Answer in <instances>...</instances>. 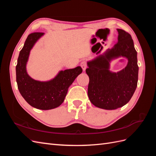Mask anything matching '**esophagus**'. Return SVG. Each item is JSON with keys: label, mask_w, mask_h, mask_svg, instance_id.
Masks as SVG:
<instances>
[{"label": "esophagus", "mask_w": 156, "mask_h": 156, "mask_svg": "<svg viewBox=\"0 0 156 156\" xmlns=\"http://www.w3.org/2000/svg\"><path fill=\"white\" fill-rule=\"evenodd\" d=\"M81 66L83 69V71H85V69H87V62H85V61H83V62H81Z\"/></svg>", "instance_id": "obj_1"}]
</instances>
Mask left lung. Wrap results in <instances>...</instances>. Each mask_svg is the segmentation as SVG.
<instances>
[{"instance_id":"1","label":"left lung","mask_w":156,"mask_h":156,"mask_svg":"<svg viewBox=\"0 0 156 156\" xmlns=\"http://www.w3.org/2000/svg\"><path fill=\"white\" fill-rule=\"evenodd\" d=\"M118 43L104 53L88 61L86 73L89 77L88 96L94 105L106 110H114L129 102L138 81L137 53L129 33L117 29ZM119 57L129 62L118 73L109 70L110 62Z\"/></svg>"}]
</instances>
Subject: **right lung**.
<instances>
[{
    "label": "right lung",
    "mask_w": 156,
    "mask_h": 156,
    "mask_svg": "<svg viewBox=\"0 0 156 156\" xmlns=\"http://www.w3.org/2000/svg\"><path fill=\"white\" fill-rule=\"evenodd\" d=\"M43 32H34L28 36L17 59L16 81L20 94L32 107L41 110H49L59 107L64 102L68 88L79 74L82 68L61 70L48 81H37L30 77L27 72V64L30 52Z\"/></svg>",
    "instance_id": "1"
}]
</instances>
